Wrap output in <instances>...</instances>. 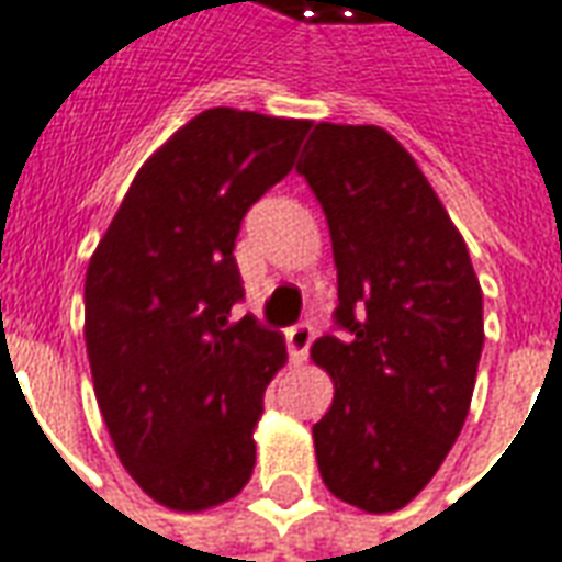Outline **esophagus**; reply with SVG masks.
<instances>
[{"instance_id": "esophagus-1", "label": "esophagus", "mask_w": 562, "mask_h": 562, "mask_svg": "<svg viewBox=\"0 0 562 562\" xmlns=\"http://www.w3.org/2000/svg\"><path fill=\"white\" fill-rule=\"evenodd\" d=\"M312 342H315V327H312V324H296V327H290L288 346L290 355H293V361H305Z\"/></svg>"}]
</instances>
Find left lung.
<instances>
[{"label": "left lung", "instance_id": "left-lung-1", "mask_svg": "<svg viewBox=\"0 0 562 562\" xmlns=\"http://www.w3.org/2000/svg\"><path fill=\"white\" fill-rule=\"evenodd\" d=\"M296 170L330 226L339 336L312 361L333 404L312 428L324 486L367 514L409 505L462 431L483 348L465 238L419 165L376 125L318 122Z\"/></svg>", "mask_w": 562, "mask_h": 562}]
</instances>
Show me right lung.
<instances>
[{
    "label": "right lung",
    "mask_w": 562,
    "mask_h": 562,
    "mask_svg": "<svg viewBox=\"0 0 562 562\" xmlns=\"http://www.w3.org/2000/svg\"><path fill=\"white\" fill-rule=\"evenodd\" d=\"M308 122L199 112L137 170L85 274V342L112 447L143 493L207 510L257 462L284 336L235 315L247 207L293 168Z\"/></svg>",
    "instance_id": "add662e5"
}]
</instances>
